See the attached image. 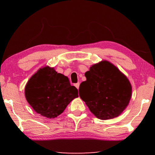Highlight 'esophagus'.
<instances>
[{"label":"esophagus","mask_w":155,"mask_h":155,"mask_svg":"<svg viewBox=\"0 0 155 155\" xmlns=\"http://www.w3.org/2000/svg\"><path fill=\"white\" fill-rule=\"evenodd\" d=\"M74 85H75V87H77V89H78V88H79V85H80V83H76Z\"/></svg>","instance_id":"1"}]
</instances>
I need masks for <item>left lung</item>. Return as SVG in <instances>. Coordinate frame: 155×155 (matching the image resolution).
I'll return each mask as SVG.
<instances>
[{"label":"left lung","mask_w":155,"mask_h":155,"mask_svg":"<svg viewBox=\"0 0 155 155\" xmlns=\"http://www.w3.org/2000/svg\"><path fill=\"white\" fill-rule=\"evenodd\" d=\"M85 76L79 96L90 111L103 120L119 116L131 98L132 86L128 78L106 60L91 65Z\"/></svg>","instance_id":"1"}]
</instances>
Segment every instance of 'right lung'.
Segmentation results:
<instances>
[{"instance_id": "add662e5", "label": "right lung", "mask_w": 155, "mask_h": 155, "mask_svg": "<svg viewBox=\"0 0 155 155\" xmlns=\"http://www.w3.org/2000/svg\"><path fill=\"white\" fill-rule=\"evenodd\" d=\"M25 98L36 113L48 118H55L70 102L78 97V90L69 79L47 65L40 68L28 81Z\"/></svg>"}]
</instances>
